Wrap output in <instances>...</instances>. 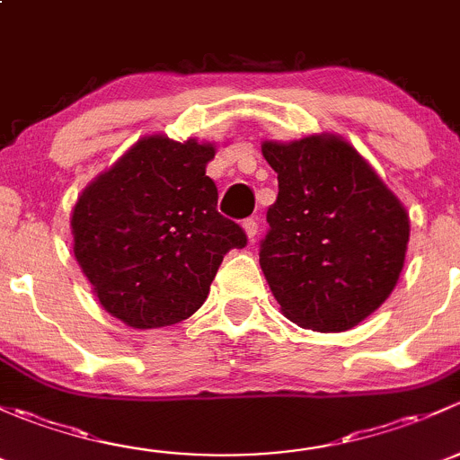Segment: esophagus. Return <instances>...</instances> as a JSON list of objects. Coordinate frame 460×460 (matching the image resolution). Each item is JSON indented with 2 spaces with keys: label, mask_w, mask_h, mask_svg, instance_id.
<instances>
[{
  "label": "esophagus",
  "mask_w": 460,
  "mask_h": 460,
  "mask_svg": "<svg viewBox=\"0 0 460 460\" xmlns=\"http://www.w3.org/2000/svg\"><path fill=\"white\" fill-rule=\"evenodd\" d=\"M243 232L250 241H254V236L259 234V224L257 219H245L243 221Z\"/></svg>",
  "instance_id": "34e87169"
}]
</instances>
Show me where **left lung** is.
I'll return each mask as SVG.
<instances>
[{
    "label": "left lung",
    "instance_id": "obj_1",
    "mask_svg": "<svg viewBox=\"0 0 460 460\" xmlns=\"http://www.w3.org/2000/svg\"><path fill=\"white\" fill-rule=\"evenodd\" d=\"M279 179L259 263L290 321L345 332L392 295L403 270L410 215L343 137L263 141Z\"/></svg>",
    "mask_w": 460,
    "mask_h": 460
}]
</instances>
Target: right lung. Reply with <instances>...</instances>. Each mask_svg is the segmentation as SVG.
Listing matches in <instances>:
<instances>
[{
    "label": "right lung",
    "instance_id": "1",
    "mask_svg": "<svg viewBox=\"0 0 460 460\" xmlns=\"http://www.w3.org/2000/svg\"><path fill=\"white\" fill-rule=\"evenodd\" d=\"M215 144L146 135L93 179L70 215L75 259L103 310L135 330L174 325L208 299L245 232L217 212Z\"/></svg>",
    "mask_w": 460,
    "mask_h": 460
}]
</instances>
